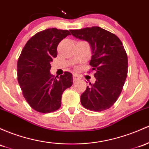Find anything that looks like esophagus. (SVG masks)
Wrapping results in <instances>:
<instances>
[{"label": "esophagus", "mask_w": 149, "mask_h": 149, "mask_svg": "<svg viewBox=\"0 0 149 149\" xmlns=\"http://www.w3.org/2000/svg\"><path fill=\"white\" fill-rule=\"evenodd\" d=\"M73 81H78V80H79V76H77V75L76 74V73H74V74H73Z\"/></svg>", "instance_id": "obj_1"}]
</instances>
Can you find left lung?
Wrapping results in <instances>:
<instances>
[{
    "label": "left lung",
    "mask_w": 149,
    "mask_h": 149,
    "mask_svg": "<svg viewBox=\"0 0 149 149\" xmlns=\"http://www.w3.org/2000/svg\"><path fill=\"white\" fill-rule=\"evenodd\" d=\"M72 35L89 43L92 50L90 65L95 71V83L81 95L85 108L101 112L113 105L120 96L128 72V58L120 39L100 27L72 29Z\"/></svg>",
    "instance_id": "8db88e82"
}]
</instances>
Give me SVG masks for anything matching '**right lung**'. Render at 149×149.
<instances>
[{
    "label": "right lung",
    "mask_w": 149,
    "mask_h": 149,
    "mask_svg": "<svg viewBox=\"0 0 149 149\" xmlns=\"http://www.w3.org/2000/svg\"><path fill=\"white\" fill-rule=\"evenodd\" d=\"M70 31L49 28L37 32L24 45L17 65V81L22 94L32 108L42 113L61 107V96L73 84V77L66 71L60 77L51 74V64L57 56V46Z\"/></svg>",
    "instance_id": "add662e5"
}]
</instances>
